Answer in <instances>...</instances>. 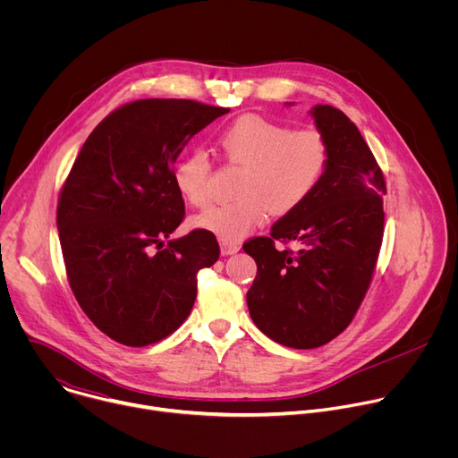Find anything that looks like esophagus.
Masks as SVG:
<instances>
[{"instance_id":"34e87169","label":"esophagus","mask_w":458,"mask_h":458,"mask_svg":"<svg viewBox=\"0 0 458 458\" xmlns=\"http://www.w3.org/2000/svg\"><path fill=\"white\" fill-rule=\"evenodd\" d=\"M241 248V244L237 241H221V253L223 255H232L237 253Z\"/></svg>"}]
</instances>
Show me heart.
Returning <instances> with one entry per match:
<instances>
[{
    "instance_id": "heart-1",
    "label": "heart",
    "mask_w": 458,
    "mask_h": 458,
    "mask_svg": "<svg viewBox=\"0 0 458 458\" xmlns=\"http://www.w3.org/2000/svg\"><path fill=\"white\" fill-rule=\"evenodd\" d=\"M217 143L228 161L244 165L237 199L217 203L195 217V225L223 241H239L270 214H288L304 205L330 165V145L313 126L288 124L257 114L233 119ZM174 184L182 198L205 207L212 195V163L203 150L184 154L174 166Z\"/></svg>"
}]
</instances>
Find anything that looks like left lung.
Listing matches in <instances>:
<instances>
[{
    "label": "left lung",
    "mask_w": 458,
    "mask_h": 458,
    "mask_svg": "<svg viewBox=\"0 0 458 458\" xmlns=\"http://www.w3.org/2000/svg\"><path fill=\"white\" fill-rule=\"evenodd\" d=\"M311 115L330 145L324 179L268 237L242 244L257 265L246 293L250 317L272 341L295 350L318 348L348 328L384 235L386 181L359 128L330 105L313 106ZM293 240L297 250L275 248Z\"/></svg>",
    "instance_id": "left-lung-1"
}]
</instances>
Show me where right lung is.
Returning <instances> with one entry per match:
<instances>
[{
  "mask_svg": "<svg viewBox=\"0 0 458 458\" xmlns=\"http://www.w3.org/2000/svg\"><path fill=\"white\" fill-rule=\"evenodd\" d=\"M230 108L193 99H138L108 114L78 154L57 201L67 279L98 330L143 348L186 320L198 272L219 259L205 228L168 241L184 201L174 163L184 145Z\"/></svg>",
  "mask_w": 458,
  "mask_h": 458,
  "instance_id": "add662e5",
  "label": "right lung"
}]
</instances>
